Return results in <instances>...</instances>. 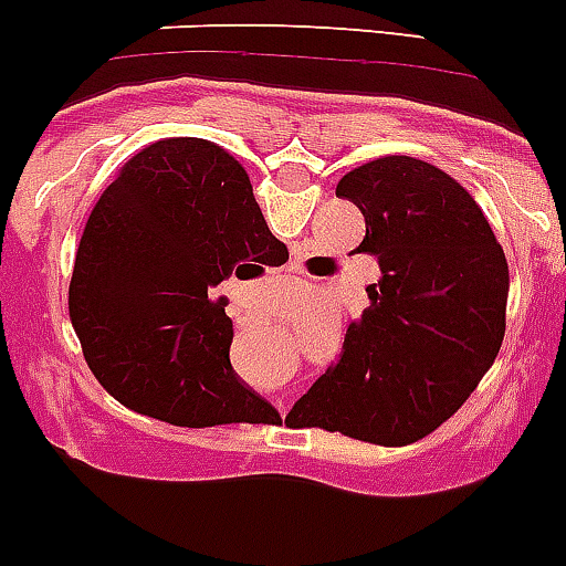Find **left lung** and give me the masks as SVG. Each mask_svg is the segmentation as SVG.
I'll list each match as a JSON object with an SVG mask.
<instances>
[{
	"mask_svg": "<svg viewBox=\"0 0 566 566\" xmlns=\"http://www.w3.org/2000/svg\"><path fill=\"white\" fill-rule=\"evenodd\" d=\"M335 195L366 220L358 251L378 256L369 307L340 358L287 415L290 429L409 446L480 386L505 338L511 273L485 213L442 169L386 155L340 177Z\"/></svg>",
	"mask_w": 566,
	"mask_h": 566,
	"instance_id": "8db88e82",
	"label": "left lung"
}]
</instances>
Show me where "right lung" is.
<instances>
[{"instance_id":"1","label":"right lung","mask_w":566,"mask_h":566,"mask_svg":"<svg viewBox=\"0 0 566 566\" xmlns=\"http://www.w3.org/2000/svg\"><path fill=\"white\" fill-rule=\"evenodd\" d=\"M287 262L242 163L202 137H163L95 202L70 282L86 366L118 403L206 429L268 422L271 403L231 369L233 324L211 290Z\"/></svg>"}]
</instances>
